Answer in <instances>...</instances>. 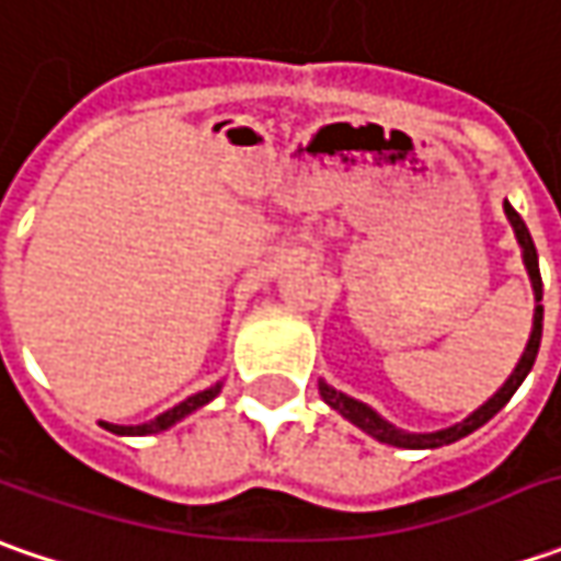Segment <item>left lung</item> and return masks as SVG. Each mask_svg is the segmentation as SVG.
I'll return each instance as SVG.
<instances>
[{"label":"left lung","instance_id":"1","mask_svg":"<svg viewBox=\"0 0 561 561\" xmlns=\"http://www.w3.org/2000/svg\"><path fill=\"white\" fill-rule=\"evenodd\" d=\"M506 208V218L512 230H515V240H518V247H522V259H525V268H528L530 277V287H534V328H530V340L528 346H525V353L518 358V365H515V371L508 375V380L493 393V397L486 399L481 409H474L471 415L459 424H453V427H443V431H434V434H409V431H402L397 424H390L387 419H380L371 405H365V402H358V399L346 397V393H340L334 390L331 383H324V380H318V390H321V399L336 409L340 415L346 421H353L356 427H362L365 434H371L375 440L380 443H390V446H399V449H437V446H446V443H456L468 437L471 431H478V427H484L486 421L493 419L503 405H506L512 393L522 387V380L528 377V371L534 368V358H537V350H540V336H543V306H540V299H543V280H540V265H537V249H534V240H530L528 225L522 221V215L512 208L508 203H503Z\"/></svg>","mask_w":561,"mask_h":561}]
</instances>
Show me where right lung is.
<instances>
[{
	"mask_svg": "<svg viewBox=\"0 0 561 561\" xmlns=\"http://www.w3.org/2000/svg\"><path fill=\"white\" fill-rule=\"evenodd\" d=\"M221 393V383H215V387H208L203 393H196V397L184 399L181 405H174V409H168L162 412L159 419L146 421V424H105V431H112V434H127V437H146V434H159V431H168L171 424H178L181 419H186L190 412H196V409H203L205 402H211V399Z\"/></svg>",
	"mask_w": 561,
	"mask_h": 561,
	"instance_id": "add662e5",
	"label": "right lung"
}]
</instances>
